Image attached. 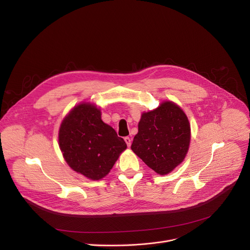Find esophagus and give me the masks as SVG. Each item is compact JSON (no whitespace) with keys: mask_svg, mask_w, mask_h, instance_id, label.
Returning a JSON list of instances; mask_svg holds the SVG:
<instances>
[{"mask_svg":"<svg viewBox=\"0 0 250 250\" xmlns=\"http://www.w3.org/2000/svg\"><path fill=\"white\" fill-rule=\"evenodd\" d=\"M125 144H126V146L129 147V146H130V144H131V140H130L128 137H125Z\"/></svg>","mask_w":250,"mask_h":250,"instance_id":"esophagus-1","label":"esophagus"}]
</instances>
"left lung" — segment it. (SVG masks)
Returning <instances> with one entry per match:
<instances>
[{
  "label": "left lung",
  "mask_w": 250,
  "mask_h": 250,
  "mask_svg": "<svg viewBox=\"0 0 250 250\" xmlns=\"http://www.w3.org/2000/svg\"><path fill=\"white\" fill-rule=\"evenodd\" d=\"M186 114L172 102L144 112L131 149L159 175L172 172L185 159L190 144Z\"/></svg>",
  "instance_id": "8db88e82"
}]
</instances>
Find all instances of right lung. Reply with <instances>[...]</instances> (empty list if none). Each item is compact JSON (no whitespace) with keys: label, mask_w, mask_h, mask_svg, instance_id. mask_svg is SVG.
Listing matches in <instances>:
<instances>
[{"label":"right lung","mask_w":250,"mask_h":250,"mask_svg":"<svg viewBox=\"0 0 250 250\" xmlns=\"http://www.w3.org/2000/svg\"><path fill=\"white\" fill-rule=\"evenodd\" d=\"M59 146L71 169L91 180L106 176L126 148L124 139L102 121L101 110L90 104H78L64 119Z\"/></svg>","instance_id":"1"}]
</instances>
